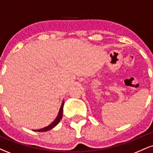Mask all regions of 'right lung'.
I'll use <instances>...</instances> for the list:
<instances>
[{"label": "right lung", "instance_id": "add662e5", "mask_svg": "<svg viewBox=\"0 0 153 153\" xmlns=\"http://www.w3.org/2000/svg\"><path fill=\"white\" fill-rule=\"evenodd\" d=\"M63 106H64V101H62V105H61L60 108H59L58 114H57V117H56L55 119H54L53 122L51 123L50 124H49V125L47 126V127H44V128H42V129H35V130H33V131H47L50 130V129H52V128H54V127H55V126H57V124H58V123L60 122V120L62 118Z\"/></svg>", "mask_w": 153, "mask_h": 153}]
</instances>
